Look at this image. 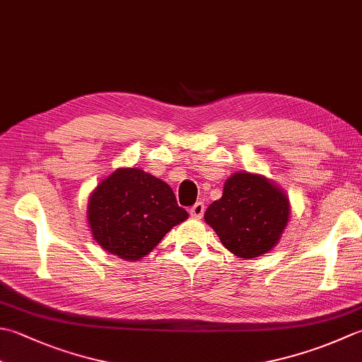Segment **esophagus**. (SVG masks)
<instances>
[{
  "label": "esophagus",
  "mask_w": 362,
  "mask_h": 362,
  "mask_svg": "<svg viewBox=\"0 0 362 362\" xmlns=\"http://www.w3.org/2000/svg\"><path fill=\"white\" fill-rule=\"evenodd\" d=\"M205 211V205L202 202H196L193 207L189 209V215L193 218H201Z\"/></svg>",
  "instance_id": "obj_1"
}]
</instances>
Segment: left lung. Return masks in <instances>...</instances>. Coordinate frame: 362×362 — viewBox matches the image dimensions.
<instances>
[{
  "mask_svg": "<svg viewBox=\"0 0 362 362\" xmlns=\"http://www.w3.org/2000/svg\"><path fill=\"white\" fill-rule=\"evenodd\" d=\"M290 204L265 177L237 173L224 183L221 199L205 210L221 243L242 259L259 257L272 250L288 221Z\"/></svg>",
  "mask_w": 362,
  "mask_h": 362,
  "instance_id": "left-lung-1",
  "label": "left lung"
}]
</instances>
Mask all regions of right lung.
Instances as JSON below:
<instances>
[{
	"label": "right lung",
	"mask_w": 362,
	"mask_h": 362,
	"mask_svg": "<svg viewBox=\"0 0 362 362\" xmlns=\"http://www.w3.org/2000/svg\"><path fill=\"white\" fill-rule=\"evenodd\" d=\"M188 214L163 180L136 168L117 169L95 188L88 221L95 242L125 260L147 256Z\"/></svg>",
	"instance_id": "add662e5"
}]
</instances>
